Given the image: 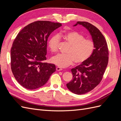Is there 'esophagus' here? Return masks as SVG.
<instances>
[{
    "mask_svg": "<svg viewBox=\"0 0 121 121\" xmlns=\"http://www.w3.org/2000/svg\"><path fill=\"white\" fill-rule=\"evenodd\" d=\"M56 71H60L63 70V69H62V68H61L60 67H56Z\"/></svg>",
    "mask_w": 121,
    "mask_h": 121,
    "instance_id": "34e87169",
    "label": "esophagus"
}]
</instances>
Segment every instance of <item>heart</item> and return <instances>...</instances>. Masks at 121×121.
I'll use <instances>...</instances> for the list:
<instances>
[{
    "instance_id": "1",
    "label": "heart",
    "mask_w": 121,
    "mask_h": 121,
    "mask_svg": "<svg viewBox=\"0 0 121 121\" xmlns=\"http://www.w3.org/2000/svg\"><path fill=\"white\" fill-rule=\"evenodd\" d=\"M63 38L70 47L67 51L68 54H58L51 58L52 63L60 68H65L73 64H81L86 61L92 54L94 43L92 40L86 39L84 36L76 31H68L63 35ZM60 42V36L55 34L49 39V48L56 52Z\"/></svg>"
}]
</instances>
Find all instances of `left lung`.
<instances>
[{"instance_id":"obj_1","label":"left lung","mask_w":121,"mask_h":121,"mask_svg":"<svg viewBox=\"0 0 121 121\" xmlns=\"http://www.w3.org/2000/svg\"><path fill=\"white\" fill-rule=\"evenodd\" d=\"M78 25L88 31L94 43V49L88 59L71 69L73 79L67 84L69 91L80 95L91 91L101 81L108 64V51L104 37L96 27L86 22H77L73 26Z\"/></svg>"}]
</instances>
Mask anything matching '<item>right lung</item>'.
I'll return each instance as SVG.
<instances>
[{
    "mask_svg": "<svg viewBox=\"0 0 121 121\" xmlns=\"http://www.w3.org/2000/svg\"><path fill=\"white\" fill-rule=\"evenodd\" d=\"M61 24L40 21L25 27L17 34L10 50L11 69L17 82L30 90L43 86L56 71V65L45 63L47 40Z\"/></svg>",
    "mask_w": 121,
    "mask_h": 121,
    "instance_id": "obj_1",
    "label": "right lung"
}]
</instances>
